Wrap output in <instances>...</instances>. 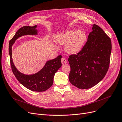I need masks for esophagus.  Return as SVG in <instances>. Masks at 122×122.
Returning a JSON list of instances; mask_svg holds the SVG:
<instances>
[{
    "instance_id": "34e87169",
    "label": "esophagus",
    "mask_w": 122,
    "mask_h": 122,
    "mask_svg": "<svg viewBox=\"0 0 122 122\" xmlns=\"http://www.w3.org/2000/svg\"><path fill=\"white\" fill-rule=\"evenodd\" d=\"M61 61V63L62 65H65L67 63V60H66L65 58H62Z\"/></svg>"
}]
</instances>
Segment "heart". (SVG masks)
<instances>
[{
    "label": "heart",
    "instance_id": "1",
    "mask_svg": "<svg viewBox=\"0 0 122 122\" xmlns=\"http://www.w3.org/2000/svg\"><path fill=\"white\" fill-rule=\"evenodd\" d=\"M87 36L83 30L67 29L57 34L55 37L57 44L64 46L65 52L70 55L76 54L82 50L86 42Z\"/></svg>",
    "mask_w": 122,
    "mask_h": 122
}]
</instances>
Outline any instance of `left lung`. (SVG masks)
Here are the masks:
<instances>
[{
    "label": "left lung",
    "instance_id": "left-lung-1",
    "mask_svg": "<svg viewBox=\"0 0 122 122\" xmlns=\"http://www.w3.org/2000/svg\"><path fill=\"white\" fill-rule=\"evenodd\" d=\"M111 52L110 38L99 26L93 25L82 50L77 55L69 56L70 82L80 89L96 86L108 71Z\"/></svg>",
    "mask_w": 122,
    "mask_h": 122
}]
</instances>
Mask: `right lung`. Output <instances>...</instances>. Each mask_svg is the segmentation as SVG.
<instances>
[{"label":"right lung","instance_id":"1","mask_svg":"<svg viewBox=\"0 0 122 122\" xmlns=\"http://www.w3.org/2000/svg\"><path fill=\"white\" fill-rule=\"evenodd\" d=\"M38 26H24L18 30L9 42V52L12 71L19 82L27 89L35 92H44L50 88L53 82L55 73L61 66V55L46 61L43 68L33 74H24L20 72L15 66L12 58V46L16 40L21 36L28 35H38Z\"/></svg>","mask_w":122,"mask_h":122}]
</instances>
